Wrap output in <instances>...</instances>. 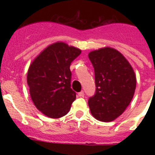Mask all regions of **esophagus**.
<instances>
[{"instance_id": "obj_1", "label": "esophagus", "mask_w": 155, "mask_h": 155, "mask_svg": "<svg viewBox=\"0 0 155 155\" xmlns=\"http://www.w3.org/2000/svg\"><path fill=\"white\" fill-rule=\"evenodd\" d=\"M78 96H79V97H84V91H80V92L78 93Z\"/></svg>"}]
</instances>
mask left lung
Returning <instances> with one entry per match:
<instances>
[{
	"label": "left lung",
	"mask_w": 155,
	"mask_h": 155,
	"mask_svg": "<svg viewBox=\"0 0 155 155\" xmlns=\"http://www.w3.org/2000/svg\"><path fill=\"white\" fill-rule=\"evenodd\" d=\"M94 71L95 94L88 99L96 120L111 122L124 113L136 89V77L130 63L113 48L105 47L88 54Z\"/></svg>",
	"instance_id": "8db88e82"
}]
</instances>
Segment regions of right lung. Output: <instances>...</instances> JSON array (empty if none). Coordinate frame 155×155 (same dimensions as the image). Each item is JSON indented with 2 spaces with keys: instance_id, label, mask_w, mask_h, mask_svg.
<instances>
[{
  "instance_id": "add662e5",
  "label": "right lung",
  "mask_w": 155,
  "mask_h": 155,
  "mask_svg": "<svg viewBox=\"0 0 155 155\" xmlns=\"http://www.w3.org/2000/svg\"><path fill=\"white\" fill-rule=\"evenodd\" d=\"M81 50L62 42L50 45L29 66L27 83L35 107L45 116L61 118L71 109L76 98L71 89L70 66Z\"/></svg>"
}]
</instances>
